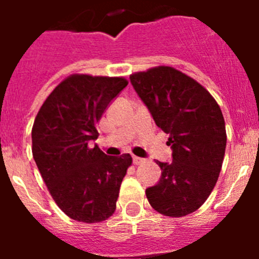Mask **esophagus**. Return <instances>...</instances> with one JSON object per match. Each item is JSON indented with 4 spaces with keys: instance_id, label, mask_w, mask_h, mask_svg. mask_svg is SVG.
<instances>
[{
    "instance_id": "34e87169",
    "label": "esophagus",
    "mask_w": 259,
    "mask_h": 259,
    "mask_svg": "<svg viewBox=\"0 0 259 259\" xmlns=\"http://www.w3.org/2000/svg\"><path fill=\"white\" fill-rule=\"evenodd\" d=\"M132 162H134V164H141V163H144V162H145V159H143V158H140V157H132Z\"/></svg>"
}]
</instances>
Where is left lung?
I'll use <instances>...</instances> for the list:
<instances>
[{"label":"left lung","mask_w":259,"mask_h":259,"mask_svg":"<svg viewBox=\"0 0 259 259\" xmlns=\"http://www.w3.org/2000/svg\"><path fill=\"white\" fill-rule=\"evenodd\" d=\"M130 80L172 150V161H157L162 174L146 188L148 201L167 217L191 214L207 200L221 172L227 143L221 107L201 84L172 67L150 68Z\"/></svg>","instance_id":"obj_1"}]
</instances>
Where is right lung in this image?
<instances>
[{"label": "right lung", "mask_w": 259, "mask_h": 259, "mask_svg": "<svg viewBox=\"0 0 259 259\" xmlns=\"http://www.w3.org/2000/svg\"><path fill=\"white\" fill-rule=\"evenodd\" d=\"M123 77L72 75L45 100L32 128V154L53 200L71 219L84 223L113 215L130 154L106 155L96 124L127 87Z\"/></svg>", "instance_id": "right-lung-1"}]
</instances>
